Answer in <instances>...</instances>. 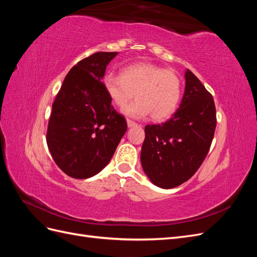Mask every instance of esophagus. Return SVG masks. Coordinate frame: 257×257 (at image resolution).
Wrapping results in <instances>:
<instances>
[{"label":"esophagus","mask_w":257,"mask_h":257,"mask_svg":"<svg viewBox=\"0 0 257 257\" xmlns=\"http://www.w3.org/2000/svg\"><path fill=\"white\" fill-rule=\"evenodd\" d=\"M126 122H127V126L128 127H133V126L137 125V123L135 121H133V120H131V119H127Z\"/></svg>","instance_id":"esophagus-1"}]
</instances>
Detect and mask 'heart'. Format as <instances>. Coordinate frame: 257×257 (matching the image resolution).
I'll use <instances>...</instances> for the list:
<instances>
[{
	"instance_id": "heart-1",
	"label": "heart",
	"mask_w": 257,
	"mask_h": 257,
	"mask_svg": "<svg viewBox=\"0 0 257 257\" xmlns=\"http://www.w3.org/2000/svg\"><path fill=\"white\" fill-rule=\"evenodd\" d=\"M104 85L112 104L120 109L136 94L137 102L123 112L137 119L151 114L154 121L170 118L182 94V81L175 71L148 62L124 67L121 75H108Z\"/></svg>"
}]
</instances>
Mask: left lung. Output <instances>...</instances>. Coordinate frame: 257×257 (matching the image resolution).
I'll return each mask as SVG.
<instances>
[{
  "label": "left lung",
  "mask_w": 257,
  "mask_h": 257,
  "mask_svg": "<svg viewBox=\"0 0 257 257\" xmlns=\"http://www.w3.org/2000/svg\"><path fill=\"white\" fill-rule=\"evenodd\" d=\"M215 126L211 93L188 69L179 109L168 121L145 127L141 160L152 183L172 189L188 181L206 159Z\"/></svg>",
  "instance_id": "1"
}]
</instances>
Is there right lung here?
I'll return each mask as SVG.
<instances>
[{"label": "right lung", "instance_id": "1", "mask_svg": "<svg viewBox=\"0 0 257 257\" xmlns=\"http://www.w3.org/2000/svg\"><path fill=\"white\" fill-rule=\"evenodd\" d=\"M118 52H95L66 75L52 104L47 128L48 149L60 169L72 178L98 174L127 130L114 110L102 81Z\"/></svg>", "mask_w": 257, "mask_h": 257}]
</instances>
